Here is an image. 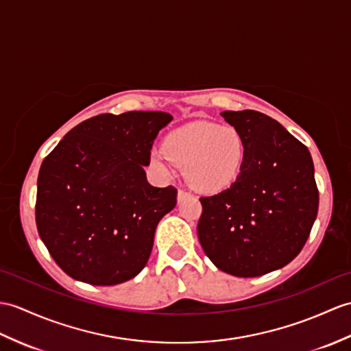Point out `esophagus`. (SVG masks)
I'll use <instances>...</instances> for the list:
<instances>
[{
	"label": "esophagus",
	"mask_w": 351,
	"mask_h": 351,
	"mask_svg": "<svg viewBox=\"0 0 351 351\" xmlns=\"http://www.w3.org/2000/svg\"><path fill=\"white\" fill-rule=\"evenodd\" d=\"M185 195H189V193L184 191V190H178V200L179 202H181L185 197Z\"/></svg>",
	"instance_id": "34e87169"
}]
</instances>
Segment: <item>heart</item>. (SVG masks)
<instances>
[{
	"label": "heart",
	"instance_id": "heart-1",
	"mask_svg": "<svg viewBox=\"0 0 351 351\" xmlns=\"http://www.w3.org/2000/svg\"><path fill=\"white\" fill-rule=\"evenodd\" d=\"M245 157V141L234 127L197 121L169 133L165 148L152 149L151 165L170 176L175 162L194 190L218 193L238 179Z\"/></svg>",
	"mask_w": 351,
	"mask_h": 351
}]
</instances>
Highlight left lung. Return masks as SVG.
<instances>
[{
    "mask_svg": "<svg viewBox=\"0 0 351 351\" xmlns=\"http://www.w3.org/2000/svg\"><path fill=\"white\" fill-rule=\"evenodd\" d=\"M221 117L242 134L247 157L229 189L200 197V245L223 272L269 274L295 258L313 229L319 190L308 148L278 121L257 110Z\"/></svg>",
    "mask_w": 351,
    "mask_h": 351,
    "instance_id": "1",
    "label": "left lung"
}]
</instances>
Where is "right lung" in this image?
<instances>
[{"mask_svg": "<svg viewBox=\"0 0 351 351\" xmlns=\"http://www.w3.org/2000/svg\"><path fill=\"white\" fill-rule=\"evenodd\" d=\"M172 119L166 112L103 113L71 128L43 160L37 230L71 278L115 286L148 263L157 224L175 208L178 191L152 186L143 166Z\"/></svg>", "mask_w": 351, "mask_h": 351, "instance_id": "obj_1", "label": "right lung"}]
</instances>
